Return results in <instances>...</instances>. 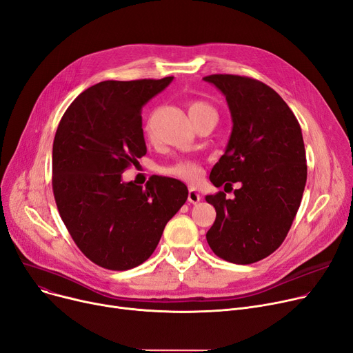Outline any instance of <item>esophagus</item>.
I'll return each instance as SVG.
<instances>
[{
	"label": "esophagus",
	"mask_w": 353,
	"mask_h": 353,
	"mask_svg": "<svg viewBox=\"0 0 353 353\" xmlns=\"http://www.w3.org/2000/svg\"><path fill=\"white\" fill-rule=\"evenodd\" d=\"M188 200H189L190 203H193V205H196V203H199V201L201 200V196H200V193H199L197 190H194V189H190V190H189V196H188Z\"/></svg>",
	"instance_id": "1"
}]
</instances>
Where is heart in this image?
Masks as SVG:
<instances>
[{
	"mask_svg": "<svg viewBox=\"0 0 353 353\" xmlns=\"http://www.w3.org/2000/svg\"><path fill=\"white\" fill-rule=\"evenodd\" d=\"M203 113H214V110L210 104H208L206 101H200V100H194L189 104V114L190 117H196L200 116ZM163 173L186 180V181H197L201 176V165L197 161L193 160H180L174 164L167 165L163 169Z\"/></svg>",
	"mask_w": 353,
	"mask_h": 353,
	"instance_id": "1",
	"label": "heart"
}]
</instances>
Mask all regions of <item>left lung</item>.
I'll list each match as a JSON object with an SVG mask.
<instances>
[{
  "label": "left lung",
  "instance_id": "left-lung-1",
  "mask_svg": "<svg viewBox=\"0 0 353 353\" xmlns=\"http://www.w3.org/2000/svg\"><path fill=\"white\" fill-rule=\"evenodd\" d=\"M203 80L223 92L233 121L210 181L216 188L242 184L233 199L223 192L206 196L216 209L206 239L219 257L250 265L283 243L301 206L307 176L302 130L289 105L265 83L232 74Z\"/></svg>",
  "mask_w": 353,
  "mask_h": 353
}]
</instances>
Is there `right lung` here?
I'll use <instances>...</instances> for the list:
<instances>
[{
	"label": "right lung",
	"instance_id": "right-lung-1",
	"mask_svg": "<svg viewBox=\"0 0 353 353\" xmlns=\"http://www.w3.org/2000/svg\"><path fill=\"white\" fill-rule=\"evenodd\" d=\"M173 81H101L64 113L52 143V192L79 249L110 270L133 269L152 256L189 190L170 177L145 186L123 172L147 153L141 108Z\"/></svg>",
	"mask_w": 353,
	"mask_h": 353
}]
</instances>
